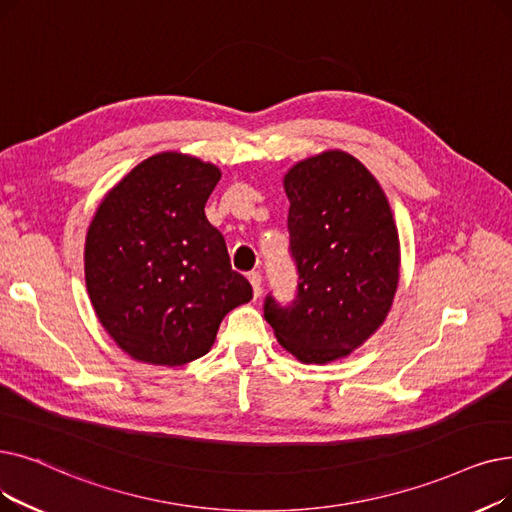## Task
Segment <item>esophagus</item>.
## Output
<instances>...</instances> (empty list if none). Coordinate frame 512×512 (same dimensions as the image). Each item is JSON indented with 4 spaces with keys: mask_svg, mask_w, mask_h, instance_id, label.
Returning <instances> with one entry per match:
<instances>
[{
    "mask_svg": "<svg viewBox=\"0 0 512 512\" xmlns=\"http://www.w3.org/2000/svg\"><path fill=\"white\" fill-rule=\"evenodd\" d=\"M249 282L253 286V295L257 299L261 295V274L259 272H249Z\"/></svg>",
    "mask_w": 512,
    "mask_h": 512,
    "instance_id": "34e87169",
    "label": "esophagus"
}]
</instances>
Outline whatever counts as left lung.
<instances>
[{
    "mask_svg": "<svg viewBox=\"0 0 512 512\" xmlns=\"http://www.w3.org/2000/svg\"><path fill=\"white\" fill-rule=\"evenodd\" d=\"M284 190L297 297L280 305L268 295L263 314L297 360L328 364L385 322L399 282L397 228L379 182L343 150L288 169Z\"/></svg>",
    "mask_w": 512,
    "mask_h": 512,
    "instance_id": "obj_1",
    "label": "left lung"
}]
</instances>
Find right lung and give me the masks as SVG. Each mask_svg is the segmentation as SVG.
Instances as JSON below:
<instances>
[{"label": "right lung", "instance_id": "obj_1", "mask_svg": "<svg viewBox=\"0 0 512 512\" xmlns=\"http://www.w3.org/2000/svg\"><path fill=\"white\" fill-rule=\"evenodd\" d=\"M221 171L180 152L133 167L85 238V284L100 324L133 360L182 366L205 355L253 288L205 215Z\"/></svg>", "mask_w": 512, "mask_h": 512}]
</instances>
